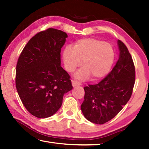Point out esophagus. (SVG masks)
<instances>
[{"label":"esophagus","mask_w":149,"mask_h":149,"mask_svg":"<svg viewBox=\"0 0 149 149\" xmlns=\"http://www.w3.org/2000/svg\"><path fill=\"white\" fill-rule=\"evenodd\" d=\"M72 86L73 87H75V86H80L81 84L79 82H78L77 81H75V80H72Z\"/></svg>","instance_id":"34e87169"}]
</instances>
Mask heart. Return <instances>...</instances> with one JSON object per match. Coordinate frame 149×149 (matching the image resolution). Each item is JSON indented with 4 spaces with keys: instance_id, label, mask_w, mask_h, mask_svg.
<instances>
[{
    "instance_id": "obj_1",
    "label": "heart",
    "mask_w": 149,
    "mask_h": 149,
    "mask_svg": "<svg viewBox=\"0 0 149 149\" xmlns=\"http://www.w3.org/2000/svg\"><path fill=\"white\" fill-rule=\"evenodd\" d=\"M115 58V50L110 43L92 38L79 40L73 48L66 46L62 52L64 67L68 72H74L83 61L84 68L75 74L80 80L90 75L92 80L104 77L109 72Z\"/></svg>"
}]
</instances>
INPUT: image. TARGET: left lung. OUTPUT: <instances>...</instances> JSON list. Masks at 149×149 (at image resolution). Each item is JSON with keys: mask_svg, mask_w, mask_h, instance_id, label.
<instances>
[{"mask_svg": "<svg viewBox=\"0 0 149 149\" xmlns=\"http://www.w3.org/2000/svg\"><path fill=\"white\" fill-rule=\"evenodd\" d=\"M119 59L112 70L99 83L84 90L81 108L85 118L97 124L113 118L130 99L135 83V67L127 47L118 40Z\"/></svg>", "mask_w": 149, "mask_h": 149, "instance_id": "left-lung-1", "label": "left lung"}]
</instances>
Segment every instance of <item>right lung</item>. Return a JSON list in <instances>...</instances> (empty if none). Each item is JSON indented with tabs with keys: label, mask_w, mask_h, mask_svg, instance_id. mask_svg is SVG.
<instances>
[{
	"label": "right lung",
	"mask_w": 149,
	"mask_h": 149,
	"mask_svg": "<svg viewBox=\"0 0 149 149\" xmlns=\"http://www.w3.org/2000/svg\"><path fill=\"white\" fill-rule=\"evenodd\" d=\"M66 33L49 28L35 34L24 47L16 67L17 92L26 109L39 118L53 115L64 94L72 89L70 76L61 66Z\"/></svg>",
	"instance_id": "1"
}]
</instances>
